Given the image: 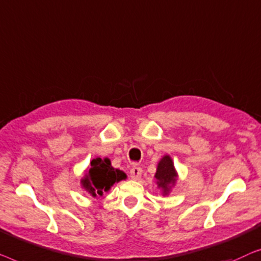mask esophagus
<instances>
[{"label": "esophagus", "mask_w": 261, "mask_h": 261, "mask_svg": "<svg viewBox=\"0 0 261 261\" xmlns=\"http://www.w3.org/2000/svg\"><path fill=\"white\" fill-rule=\"evenodd\" d=\"M142 176V168L141 167H132L130 169V177L132 179H138Z\"/></svg>", "instance_id": "1"}]
</instances>
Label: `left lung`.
<instances>
[{"label":"left lung","instance_id":"1","mask_svg":"<svg viewBox=\"0 0 261 261\" xmlns=\"http://www.w3.org/2000/svg\"><path fill=\"white\" fill-rule=\"evenodd\" d=\"M155 177L157 179V185L160 188L163 189L164 194H167L170 189V186L174 185L176 181V172L175 168L172 166V161L169 156H164L160 161L159 167Z\"/></svg>","mask_w":261,"mask_h":261}]
</instances>
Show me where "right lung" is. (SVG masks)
I'll return each mask as SVG.
<instances>
[{
  "mask_svg": "<svg viewBox=\"0 0 261 261\" xmlns=\"http://www.w3.org/2000/svg\"><path fill=\"white\" fill-rule=\"evenodd\" d=\"M125 177L126 175L122 170L111 166L109 159L101 160L98 157L91 162V168L83 179V186L93 196H97V194L102 195V193L108 192L111 186Z\"/></svg>",
  "mask_w": 261,
  "mask_h": 261,
  "instance_id": "add662e5",
  "label": "right lung"
}]
</instances>
